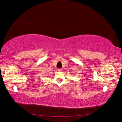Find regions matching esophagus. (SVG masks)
<instances>
[{"label":"esophagus","instance_id":"1","mask_svg":"<svg viewBox=\"0 0 122 122\" xmlns=\"http://www.w3.org/2000/svg\"><path fill=\"white\" fill-rule=\"evenodd\" d=\"M62 69H57V71H58V72H61L62 71Z\"/></svg>","mask_w":122,"mask_h":122}]
</instances>
